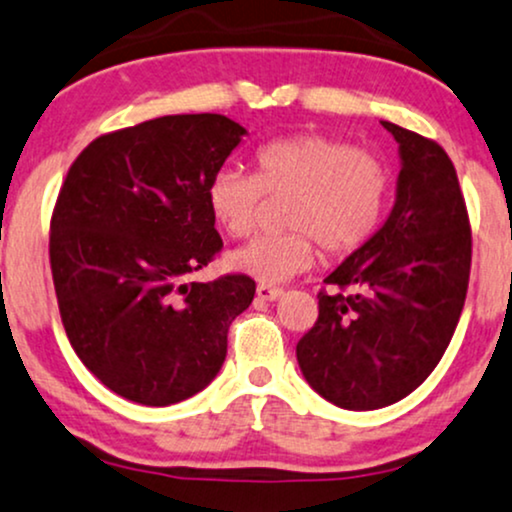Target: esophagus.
Segmentation results:
<instances>
[{
  "instance_id": "1",
  "label": "esophagus",
  "mask_w": 512,
  "mask_h": 512,
  "mask_svg": "<svg viewBox=\"0 0 512 512\" xmlns=\"http://www.w3.org/2000/svg\"><path fill=\"white\" fill-rule=\"evenodd\" d=\"M281 295H283L281 288L264 286V283H260V286H257V300H267V303H274V300H279Z\"/></svg>"
}]
</instances>
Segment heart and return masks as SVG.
<instances>
[{"instance_id": "b5f03b06", "label": "heart", "mask_w": 512, "mask_h": 512, "mask_svg": "<svg viewBox=\"0 0 512 512\" xmlns=\"http://www.w3.org/2000/svg\"><path fill=\"white\" fill-rule=\"evenodd\" d=\"M291 193L293 231L260 236L229 255L233 272L288 283L315 262V240L329 252L360 248L379 229L389 200V171L369 152L319 133H295L255 152V176L219 169L207 183V207L221 231L243 238L257 226L262 197Z\"/></svg>"}]
</instances>
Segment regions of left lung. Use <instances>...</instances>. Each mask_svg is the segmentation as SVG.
I'll return each mask as SVG.
<instances>
[{
    "label": "left lung",
    "mask_w": 512,
    "mask_h": 512,
    "mask_svg": "<svg viewBox=\"0 0 512 512\" xmlns=\"http://www.w3.org/2000/svg\"><path fill=\"white\" fill-rule=\"evenodd\" d=\"M381 126L398 143L396 202L326 276L338 291L317 295V322L295 346L307 384L346 410L398 403L434 372L470 281V221L453 162L434 140Z\"/></svg>",
    "instance_id": "left-lung-1"
}]
</instances>
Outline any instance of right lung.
<instances>
[{
    "label": "right lung",
    "mask_w": 512,
    "mask_h": 512,
    "mask_svg": "<svg viewBox=\"0 0 512 512\" xmlns=\"http://www.w3.org/2000/svg\"><path fill=\"white\" fill-rule=\"evenodd\" d=\"M248 135L221 114H176L80 152L52 214L61 322L85 367L152 408L200 393L255 298L250 276L188 281L224 248L207 183Z\"/></svg>",
    "instance_id": "obj_1"
}]
</instances>
